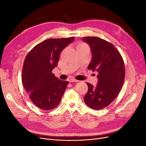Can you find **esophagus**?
<instances>
[{
    "mask_svg": "<svg viewBox=\"0 0 146 146\" xmlns=\"http://www.w3.org/2000/svg\"><path fill=\"white\" fill-rule=\"evenodd\" d=\"M69 82H78V80H76V79H74V78H69Z\"/></svg>",
    "mask_w": 146,
    "mask_h": 146,
    "instance_id": "esophagus-1",
    "label": "esophagus"
}]
</instances>
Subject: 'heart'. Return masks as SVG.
<instances>
[{
    "label": "heart",
    "mask_w": 146,
    "mask_h": 146,
    "mask_svg": "<svg viewBox=\"0 0 146 146\" xmlns=\"http://www.w3.org/2000/svg\"><path fill=\"white\" fill-rule=\"evenodd\" d=\"M83 46H88L85 43H83V42H80L79 43L77 44V47H83Z\"/></svg>",
    "instance_id": "b5f03b06"
}]
</instances>
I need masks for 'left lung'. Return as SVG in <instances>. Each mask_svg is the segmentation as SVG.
Listing matches in <instances>:
<instances>
[{
  "instance_id": "obj_1",
  "label": "left lung",
  "mask_w": 146,
  "mask_h": 146,
  "mask_svg": "<svg viewBox=\"0 0 146 146\" xmlns=\"http://www.w3.org/2000/svg\"><path fill=\"white\" fill-rule=\"evenodd\" d=\"M82 39L89 44L92 51V60L88 68L98 72L96 86L86 83L88 91L84 101L88 107L101 110L111 104L121 91L125 76L124 62L111 42L96 36Z\"/></svg>"
}]
</instances>
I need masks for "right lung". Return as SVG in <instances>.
I'll return each mask as SVG.
<instances>
[{
  "instance_id": "right-lung-1",
  "label": "right lung",
  "mask_w": 146,
  "mask_h": 146,
  "mask_svg": "<svg viewBox=\"0 0 146 146\" xmlns=\"http://www.w3.org/2000/svg\"><path fill=\"white\" fill-rule=\"evenodd\" d=\"M74 37L52 38L38 44L26 56L22 82L29 99L38 107L50 110L58 106L69 82L60 80L52 73L61 52Z\"/></svg>"
}]
</instances>
